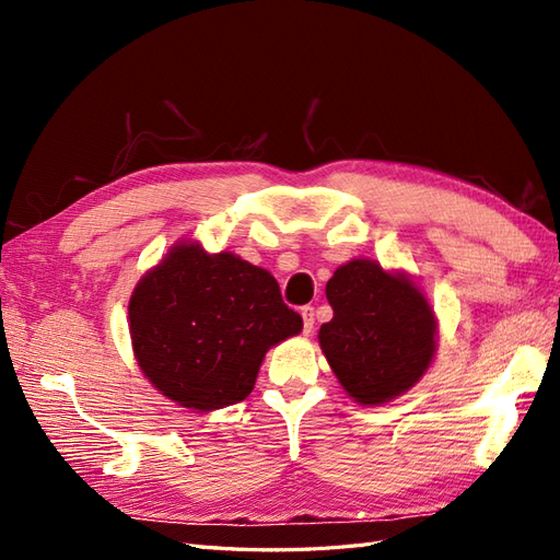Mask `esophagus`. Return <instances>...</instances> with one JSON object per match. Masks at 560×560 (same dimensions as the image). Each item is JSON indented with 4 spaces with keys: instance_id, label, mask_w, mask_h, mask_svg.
<instances>
[{
    "instance_id": "obj_1",
    "label": "esophagus",
    "mask_w": 560,
    "mask_h": 560,
    "mask_svg": "<svg viewBox=\"0 0 560 560\" xmlns=\"http://www.w3.org/2000/svg\"><path fill=\"white\" fill-rule=\"evenodd\" d=\"M301 317H303V331L311 334L313 325H315V308L313 306H303L301 308Z\"/></svg>"
}]
</instances>
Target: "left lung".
I'll return each instance as SVG.
<instances>
[{
	"mask_svg": "<svg viewBox=\"0 0 560 560\" xmlns=\"http://www.w3.org/2000/svg\"><path fill=\"white\" fill-rule=\"evenodd\" d=\"M327 299L334 317L319 327V346L350 397L383 404L425 374L436 322L413 282L354 259L327 282Z\"/></svg>",
	"mask_w": 560,
	"mask_h": 560,
	"instance_id": "1",
	"label": "left lung"
}]
</instances>
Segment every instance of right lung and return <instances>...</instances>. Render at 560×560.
Wrapping results in <instances>:
<instances>
[{"label": "right lung", "instance_id": "obj_1", "mask_svg": "<svg viewBox=\"0 0 560 560\" xmlns=\"http://www.w3.org/2000/svg\"><path fill=\"white\" fill-rule=\"evenodd\" d=\"M128 317L144 376L196 411L243 401L266 350L303 329L268 270L186 243L135 287Z\"/></svg>", "mask_w": 560, "mask_h": 560}]
</instances>
